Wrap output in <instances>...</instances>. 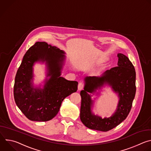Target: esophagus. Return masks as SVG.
<instances>
[{
  "label": "esophagus",
  "instance_id": "34e87169",
  "mask_svg": "<svg viewBox=\"0 0 151 151\" xmlns=\"http://www.w3.org/2000/svg\"><path fill=\"white\" fill-rule=\"evenodd\" d=\"M83 87H84V85H83V83H82V82H79V83H78V90H82L83 88Z\"/></svg>",
  "mask_w": 151,
  "mask_h": 151
}]
</instances>
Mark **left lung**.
Wrapping results in <instances>:
<instances>
[{
  "mask_svg": "<svg viewBox=\"0 0 151 151\" xmlns=\"http://www.w3.org/2000/svg\"><path fill=\"white\" fill-rule=\"evenodd\" d=\"M118 57V66L107 70L100 76L84 78L83 90L80 93V119L86 127L92 130L101 132L111 130L125 120L131 110L136 91V71L126 55L119 53ZM105 86L112 88L118 95L119 100L113 115L111 117L102 119L92 112L95 99L93 100L91 97L94 94L99 95V90Z\"/></svg>",
  "mask_w": 151,
  "mask_h": 151,
  "instance_id": "obj_1",
  "label": "left lung"
}]
</instances>
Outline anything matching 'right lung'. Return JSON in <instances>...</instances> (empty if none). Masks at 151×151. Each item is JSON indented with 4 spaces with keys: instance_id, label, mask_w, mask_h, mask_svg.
Segmentation results:
<instances>
[{
    "instance_id": "right-lung-1",
    "label": "right lung",
    "mask_w": 151,
    "mask_h": 151,
    "mask_svg": "<svg viewBox=\"0 0 151 151\" xmlns=\"http://www.w3.org/2000/svg\"><path fill=\"white\" fill-rule=\"evenodd\" d=\"M65 52L45 42H37L23 57L15 78L14 96L20 111L30 120L48 121L58 114L62 101L78 90L77 81L61 76ZM45 62L47 73L45 84L35 87L33 66Z\"/></svg>"
}]
</instances>
